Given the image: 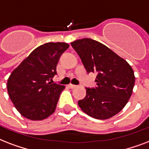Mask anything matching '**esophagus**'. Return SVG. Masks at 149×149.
<instances>
[{
    "label": "esophagus",
    "instance_id": "34e87169",
    "mask_svg": "<svg viewBox=\"0 0 149 149\" xmlns=\"http://www.w3.org/2000/svg\"><path fill=\"white\" fill-rule=\"evenodd\" d=\"M69 87L71 88H76L77 87V85H73V84H70V85H68Z\"/></svg>",
    "mask_w": 149,
    "mask_h": 149
}]
</instances>
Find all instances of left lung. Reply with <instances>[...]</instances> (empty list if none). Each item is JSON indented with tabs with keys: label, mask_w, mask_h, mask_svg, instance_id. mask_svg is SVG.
I'll use <instances>...</instances> for the list:
<instances>
[{
	"label": "left lung",
	"mask_w": 149,
	"mask_h": 149,
	"mask_svg": "<svg viewBox=\"0 0 149 149\" xmlns=\"http://www.w3.org/2000/svg\"><path fill=\"white\" fill-rule=\"evenodd\" d=\"M88 73L97 74L95 88H85L86 95L78 102L93 118H110L125 107L134 85L133 69L127 62L101 42L85 38L71 43Z\"/></svg>",
	"instance_id": "1"
}]
</instances>
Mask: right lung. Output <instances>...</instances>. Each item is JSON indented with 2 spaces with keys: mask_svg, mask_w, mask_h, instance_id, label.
<instances>
[{
  "mask_svg": "<svg viewBox=\"0 0 149 149\" xmlns=\"http://www.w3.org/2000/svg\"><path fill=\"white\" fill-rule=\"evenodd\" d=\"M66 42H47L36 48L8 78L7 88L11 102L24 117L41 120L50 116L64 85L52 83Z\"/></svg>",
  "mask_w": 149,
  "mask_h": 149,
  "instance_id": "1",
  "label": "right lung"
}]
</instances>
